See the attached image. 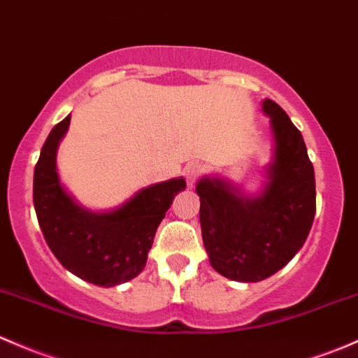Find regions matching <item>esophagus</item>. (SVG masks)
Segmentation results:
<instances>
[{
	"mask_svg": "<svg viewBox=\"0 0 358 358\" xmlns=\"http://www.w3.org/2000/svg\"><path fill=\"white\" fill-rule=\"evenodd\" d=\"M201 173H202V168L199 163L187 164V166L183 168V176H185V180H187V185L189 187L194 185V183L197 182L199 176H201Z\"/></svg>",
	"mask_w": 358,
	"mask_h": 358,
	"instance_id": "esophagus-1",
	"label": "esophagus"
}]
</instances>
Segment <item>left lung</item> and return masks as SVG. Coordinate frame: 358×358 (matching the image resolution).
I'll use <instances>...</instances> for the list:
<instances>
[{
	"label": "left lung",
	"instance_id": "left-lung-1",
	"mask_svg": "<svg viewBox=\"0 0 358 358\" xmlns=\"http://www.w3.org/2000/svg\"><path fill=\"white\" fill-rule=\"evenodd\" d=\"M262 111L273 131L264 189L245 195L227 180L208 176L195 187L210 266L243 283H257L285 268L306 243L315 214L314 166L302 134L274 101H262Z\"/></svg>",
	"mask_w": 358,
	"mask_h": 358
}]
</instances>
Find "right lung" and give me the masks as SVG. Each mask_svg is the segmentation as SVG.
<instances>
[{
    "instance_id": "obj_1",
    "label": "right lung",
    "mask_w": 358,
    "mask_h": 358,
    "mask_svg": "<svg viewBox=\"0 0 358 358\" xmlns=\"http://www.w3.org/2000/svg\"><path fill=\"white\" fill-rule=\"evenodd\" d=\"M70 125V115L48 135L34 169V208L55 257L80 280L115 287L142 273L154 235L173 199L185 190L183 178L138 190L120 208L92 213L62 185L56 150Z\"/></svg>"
}]
</instances>
